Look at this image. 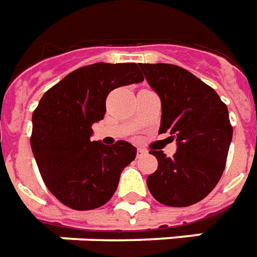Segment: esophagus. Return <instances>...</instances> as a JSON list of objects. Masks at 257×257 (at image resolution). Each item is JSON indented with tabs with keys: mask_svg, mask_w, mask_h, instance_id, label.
Segmentation results:
<instances>
[{
	"mask_svg": "<svg viewBox=\"0 0 257 257\" xmlns=\"http://www.w3.org/2000/svg\"><path fill=\"white\" fill-rule=\"evenodd\" d=\"M145 154H147V151L145 150V149H138V153H136V156H138V158H140V157H143Z\"/></svg>",
	"mask_w": 257,
	"mask_h": 257,
	"instance_id": "esophagus-1",
	"label": "esophagus"
}]
</instances>
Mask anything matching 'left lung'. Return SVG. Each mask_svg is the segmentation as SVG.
Returning <instances> with one entry per match:
<instances>
[{"instance_id":"obj_1","label":"left lung","mask_w":257,"mask_h":257,"mask_svg":"<svg viewBox=\"0 0 257 257\" xmlns=\"http://www.w3.org/2000/svg\"><path fill=\"white\" fill-rule=\"evenodd\" d=\"M146 81L161 99L158 134L176 140L173 157L150 150L158 168L147 178L151 195L168 206H189L215 189L226 167L232 126L215 89L173 64H143Z\"/></svg>"}]
</instances>
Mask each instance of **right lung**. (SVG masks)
<instances>
[{
    "mask_svg": "<svg viewBox=\"0 0 257 257\" xmlns=\"http://www.w3.org/2000/svg\"><path fill=\"white\" fill-rule=\"evenodd\" d=\"M136 63H95L66 75L45 92L33 112L31 150L49 191L68 208L96 209L115 193L136 147L92 142V125L106 114L115 88L143 81Z\"/></svg>",
    "mask_w": 257,
    "mask_h": 257,
    "instance_id": "1",
    "label": "right lung"
}]
</instances>
